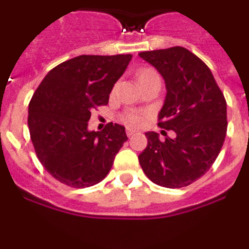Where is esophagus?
<instances>
[{
    "mask_svg": "<svg viewBox=\"0 0 249 249\" xmlns=\"http://www.w3.org/2000/svg\"><path fill=\"white\" fill-rule=\"evenodd\" d=\"M126 133H127V136H128V137H132V136L136 133V131H133V129H131V128H127Z\"/></svg>",
    "mask_w": 249,
    "mask_h": 249,
    "instance_id": "obj_1",
    "label": "esophagus"
}]
</instances>
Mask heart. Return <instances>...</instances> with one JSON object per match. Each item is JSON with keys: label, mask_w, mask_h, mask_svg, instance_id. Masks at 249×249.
<instances>
[{"label": "heart", "mask_w": 249, "mask_h": 249, "mask_svg": "<svg viewBox=\"0 0 249 249\" xmlns=\"http://www.w3.org/2000/svg\"><path fill=\"white\" fill-rule=\"evenodd\" d=\"M155 77H160V76H158L157 71L151 67L141 68V70H138L137 72V80L140 83L151 80V78H155ZM121 118H122L123 123H126L127 126L140 127L143 124L144 120H146V113L140 111H128V112H124Z\"/></svg>", "instance_id": "heart-1"}]
</instances>
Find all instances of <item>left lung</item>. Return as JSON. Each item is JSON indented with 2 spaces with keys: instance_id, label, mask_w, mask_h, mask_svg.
Listing matches in <instances>:
<instances>
[{
  "instance_id": "8db88e82",
  "label": "left lung",
  "mask_w": 249,
  "mask_h": 249,
  "mask_svg": "<svg viewBox=\"0 0 249 249\" xmlns=\"http://www.w3.org/2000/svg\"><path fill=\"white\" fill-rule=\"evenodd\" d=\"M140 57L164 78L167 94L158 126L176 133V138L160 142L158 133L146 132L148 142L138 156L140 164L158 186H190L221 152L227 133V102L208 66L187 48L146 51Z\"/></svg>"
}]
</instances>
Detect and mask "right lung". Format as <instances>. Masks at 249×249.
Here are the masks:
<instances>
[{
	"instance_id": "1",
	"label": "right lung",
	"mask_w": 249,
	"mask_h": 249,
	"mask_svg": "<svg viewBox=\"0 0 249 249\" xmlns=\"http://www.w3.org/2000/svg\"><path fill=\"white\" fill-rule=\"evenodd\" d=\"M132 54H82L52 68L28 106V129L41 164L73 188L97 184L127 138L124 127L108 123L89 131L91 112L108 103L114 83Z\"/></svg>"
}]
</instances>
